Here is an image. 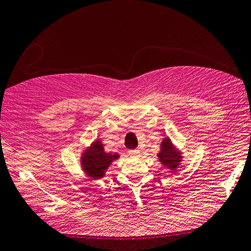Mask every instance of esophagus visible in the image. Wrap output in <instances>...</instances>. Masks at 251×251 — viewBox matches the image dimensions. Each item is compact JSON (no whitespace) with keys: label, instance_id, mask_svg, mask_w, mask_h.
I'll use <instances>...</instances> for the list:
<instances>
[{"label":"esophagus","instance_id":"34e87169","mask_svg":"<svg viewBox=\"0 0 251 251\" xmlns=\"http://www.w3.org/2000/svg\"><path fill=\"white\" fill-rule=\"evenodd\" d=\"M128 154L131 157H138L140 155V151L139 150H129L128 151Z\"/></svg>","mask_w":251,"mask_h":251}]
</instances>
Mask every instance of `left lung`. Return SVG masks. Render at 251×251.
I'll return each instance as SVG.
<instances>
[{"label": "left lung", "mask_w": 251, "mask_h": 251, "mask_svg": "<svg viewBox=\"0 0 251 251\" xmlns=\"http://www.w3.org/2000/svg\"><path fill=\"white\" fill-rule=\"evenodd\" d=\"M157 156H158V160L161 162V165L171 171H176L183 159L182 153L174 147L169 138H165L161 141L160 151Z\"/></svg>", "instance_id": "1"}]
</instances>
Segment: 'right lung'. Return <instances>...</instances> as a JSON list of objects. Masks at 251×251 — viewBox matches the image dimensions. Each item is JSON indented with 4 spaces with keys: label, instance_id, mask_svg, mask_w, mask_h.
<instances>
[{
    "label": "right lung",
    "instance_id": "right-lung-1",
    "mask_svg": "<svg viewBox=\"0 0 251 251\" xmlns=\"http://www.w3.org/2000/svg\"><path fill=\"white\" fill-rule=\"evenodd\" d=\"M81 166L87 176L93 179H99L104 176L107 169L112 164V161L119 159V154L106 153L100 140L91 144L83 153L81 154Z\"/></svg>",
    "mask_w": 251,
    "mask_h": 251
}]
</instances>
